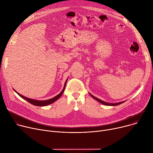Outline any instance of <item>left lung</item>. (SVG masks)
<instances>
[{"label": "left lung", "instance_id": "left-lung-1", "mask_svg": "<svg viewBox=\"0 0 153 153\" xmlns=\"http://www.w3.org/2000/svg\"><path fill=\"white\" fill-rule=\"evenodd\" d=\"M90 94V93H89ZM90 95L94 99V100H96V101H97L98 102H100V103H101V104H104V105H119V104H122V103H123V102H117V103H115V104H111V103H107V102H104V101H102V100H100V99H98V98H97V97H94V96H93L91 94H90Z\"/></svg>", "mask_w": 153, "mask_h": 153}]
</instances>
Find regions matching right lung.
Listing matches in <instances>:
<instances>
[{
	"mask_svg": "<svg viewBox=\"0 0 153 153\" xmlns=\"http://www.w3.org/2000/svg\"><path fill=\"white\" fill-rule=\"evenodd\" d=\"M67 79L65 83V85H64V89H63V90L61 91V93L60 94H59L57 96H55L54 97H53L52 99H50V100H46V101H38V100H32V99H30V98H28V97H26L21 94H20L19 93H17L15 90H14L18 94H19L21 97H22L23 99H24V100H25L26 101H28V102L31 103V104L33 105H36V106H46V105H49L52 103H53V102H55L56 101H57L58 99H59V97L62 96V94H63V93H64V90H65V86H66V83H67Z\"/></svg>",
	"mask_w": 153,
	"mask_h": 153,
	"instance_id": "obj_1",
	"label": "right lung"
}]
</instances>
